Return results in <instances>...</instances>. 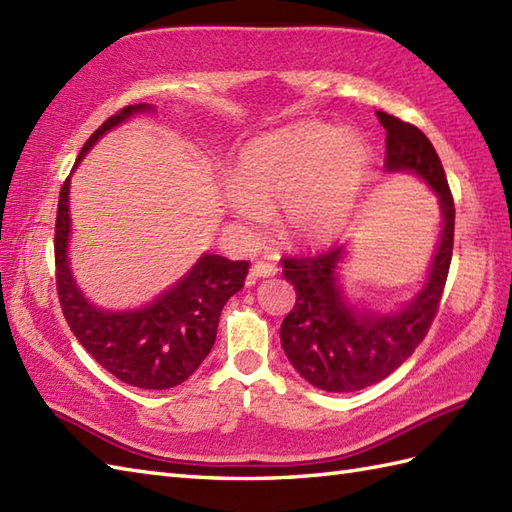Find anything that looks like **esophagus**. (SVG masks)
Returning a JSON list of instances; mask_svg holds the SVG:
<instances>
[{"mask_svg":"<svg viewBox=\"0 0 512 512\" xmlns=\"http://www.w3.org/2000/svg\"><path fill=\"white\" fill-rule=\"evenodd\" d=\"M249 274H252V278H271V276L278 274V265L269 263V260H258Z\"/></svg>","mask_w":512,"mask_h":512,"instance_id":"34e87169","label":"esophagus"}]
</instances>
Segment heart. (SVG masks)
I'll list each match as a JSON object with an SVG mask.
<instances>
[{
	"mask_svg": "<svg viewBox=\"0 0 512 512\" xmlns=\"http://www.w3.org/2000/svg\"><path fill=\"white\" fill-rule=\"evenodd\" d=\"M370 160V146L359 133L295 122L243 146L225 203L249 227L265 223L269 208L282 203V238L295 247H320L355 217Z\"/></svg>",
	"mask_w": 512,
	"mask_h": 512,
	"instance_id": "1",
	"label": "heart"
}]
</instances>
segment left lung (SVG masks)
I'll return each instance as SVG.
<instances>
[{"instance_id":"left-lung-1","label":"left lung","mask_w":512,"mask_h":512,"mask_svg":"<svg viewBox=\"0 0 512 512\" xmlns=\"http://www.w3.org/2000/svg\"><path fill=\"white\" fill-rule=\"evenodd\" d=\"M385 173H410L423 179L440 206V241L423 285L392 311H372L346 293L342 269L348 245L315 258H285V278L295 289V306L280 326V342L302 379L324 392H357L388 377L423 342L453 254L451 190L440 157L427 135L385 111Z\"/></svg>"}]
</instances>
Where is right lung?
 Returning a JSON list of instances; mask_svg holds the SVG:
<instances>
[{
    "label": "right lung",
    "mask_w": 512,
    "mask_h": 512,
    "mask_svg": "<svg viewBox=\"0 0 512 512\" xmlns=\"http://www.w3.org/2000/svg\"><path fill=\"white\" fill-rule=\"evenodd\" d=\"M153 111L149 102H140L111 116L78 153L74 170L102 135ZM70 181L61 188L54 234L56 289L67 324L89 355L122 383L142 390L175 388L210 355L223 306L243 289L249 263L206 252L151 302L138 309H102L78 287L70 265Z\"/></svg>",
    "instance_id": "obj_1"
}]
</instances>
